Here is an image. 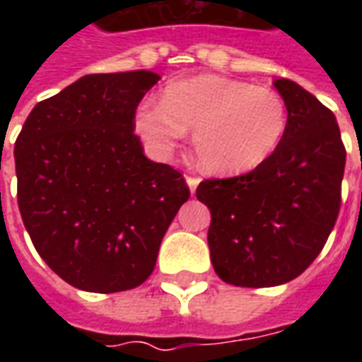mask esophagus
<instances>
[{
  "label": "esophagus",
  "mask_w": 362,
  "mask_h": 362,
  "mask_svg": "<svg viewBox=\"0 0 362 362\" xmlns=\"http://www.w3.org/2000/svg\"><path fill=\"white\" fill-rule=\"evenodd\" d=\"M186 184H188L189 192L194 194L197 188V184H199V178H196V176H186Z\"/></svg>",
  "instance_id": "obj_1"
}]
</instances>
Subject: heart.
I'll return each mask as SVG.
<instances>
[{
  "instance_id": "b5f03b06",
  "label": "heart",
  "mask_w": 362,
  "mask_h": 362,
  "mask_svg": "<svg viewBox=\"0 0 362 362\" xmlns=\"http://www.w3.org/2000/svg\"><path fill=\"white\" fill-rule=\"evenodd\" d=\"M288 124L279 93L221 75L168 83L160 100H143L134 126L149 151L168 157L186 129L199 166L211 174L250 173L277 151Z\"/></svg>"
}]
</instances>
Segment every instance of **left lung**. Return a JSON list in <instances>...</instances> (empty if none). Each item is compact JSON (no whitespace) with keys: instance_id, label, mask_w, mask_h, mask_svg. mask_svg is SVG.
Segmentation results:
<instances>
[{"instance_id":"8db88e82","label":"left lung","mask_w":362,"mask_h":362,"mask_svg":"<svg viewBox=\"0 0 362 362\" xmlns=\"http://www.w3.org/2000/svg\"><path fill=\"white\" fill-rule=\"evenodd\" d=\"M287 104L283 141L264 165L197 186L209 207L207 244L221 279L275 287L316 259L339 213L345 147L334 112L288 79H275Z\"/></svg>"}]
</instances>
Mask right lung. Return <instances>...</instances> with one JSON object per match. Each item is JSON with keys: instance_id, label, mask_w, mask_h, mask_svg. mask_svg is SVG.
Segmentation results:
<instances>
[{"instance_id": "1", "label": "right lung", "mask_w": 362, "mask_h": 362, "mask_svg": "<svg viewBox=\"0 0 362 362\" xmlns=\"http://www.w3.org/2000/svg\"><path fill=\"white\" fill-rule=\"evenodd\" d=\"M153 71L85 75L38 103L15 141L17 202L36 252L69 285L135 288L189 189L134 134Z\"/></svg>"}]
</instances>
